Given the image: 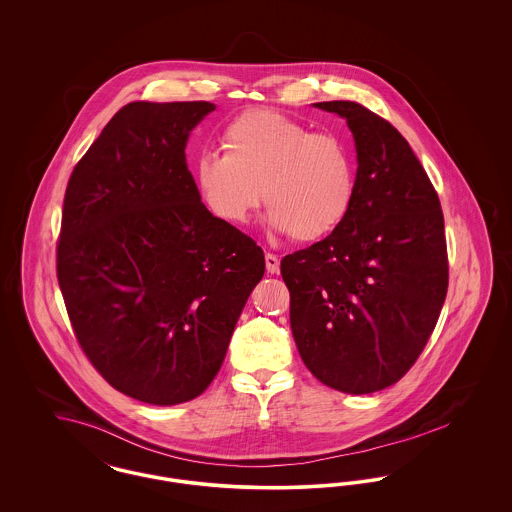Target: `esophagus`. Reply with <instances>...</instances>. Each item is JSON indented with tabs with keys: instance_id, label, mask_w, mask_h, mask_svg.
<instances>
[{
	"instance_id": "34e87169",
	"label": "esophagus",
	"mask_w": 512,
	"mask_h": 512,
	"mask_svg": "<svg viewBox=\"0 0 512 512\" xmlns=\"http://www.w3.org/2000/svg\"><path fill=\"white\" fill-rule=\"evenodd\" d=\"M265 263H267L268 274H278V270H280V259H278L276 255L267 253V255H265Z\"/></svg>"
}]
</instances>
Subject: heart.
Returning <instances> with one entry per match:
<instances>
[{"instance_id": "b5f03b06", "label": "heart", "mask_w": 512, "mask_h": 512, "mask_svg": "<svg viewBox=\"0 0 512 512\" xmlns=\"http://www.w3.org/2000/svg\"><path fill=\"white\" fill-rule=\"evenodd\" d=\"M222 155L195 161L197 192L224 222L242 224L259 205L274 234L315 242L332 234L347 217L357 174L347 144L336 134L313 132L270 109H253L226 124Z\"/></svg>"}]
</instances>
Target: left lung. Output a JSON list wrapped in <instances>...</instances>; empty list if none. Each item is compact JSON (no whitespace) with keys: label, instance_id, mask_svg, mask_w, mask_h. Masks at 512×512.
I'll use <instances>...</instances> for the list:
<instances>
[{"label":"left lung","instance_id":"obj_1","mask_svg":"<svg viewBox=\"0 0 512 512\" xmlns=\"http://www.w3.org/2000/svg\"><path fill=\"white\" fill-rule=\"evenodd\" d=\"M345 119L357 188L340 226L280 263L293 340L328 388L363 395L395 384L422 353L447 293L438 194L409 142L363 105L320 101Z\"/></svg>","mask_w":512,"mask_h":512}]
</instances>
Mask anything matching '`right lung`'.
Instances as JSON below:
<instances>
[{
	"mask_svg": "<svg viewBox=\"0 0 512 512\" xmlns=\"http://www.w3.org/2000/svg\"><path fill=\"white\" fill-rule=\"evenodd\" d=\"M209 101H132L74 167L57 280L80 347L128 397L169 407L207 390L263 249L201 203L186 146Z\"/></svg>",
	"mask_w": 512,
	"mask_h": 512,
	"instance_id": "1",
	"label": "right lung"
}]
</instances>
